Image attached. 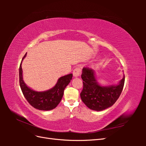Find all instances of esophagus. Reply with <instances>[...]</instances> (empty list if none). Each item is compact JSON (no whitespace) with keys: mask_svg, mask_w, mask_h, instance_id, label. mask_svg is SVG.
Instances as JSON below:
<instances>
[{"mask_svg":"<svg viewBox=\"0 0 146 146\" xmlns=\"http://www.w3.org/2000/svg\"><path fill=\"white\" fill-rule=\"evenodd\" d=\"M82 74V69L80 67H77L73 70V75L74 77L80 76Z\"/></svg>","mask_w":146,"mask_h":146,"instance_id":"obj_1","label":"esophagus"}]
</instances>
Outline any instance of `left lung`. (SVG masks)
Wrapping results in <instances>:
<instances>
[{"label": "left lung", "instance_id": "left-lung-1", "mask_svg": "<svg viewBox=\"0 0 146 146\" xmlns=\"http://www.w3.org/2000/svg\"><path fill=\"white\" fill-rule=\"evenodd\" d=\"M81 77L83 85L81 99L88 108L95 111L111 107L120 96L125 82L123 76L117 85L100 86L96 81L94 70L88 67L83 68Z\"/></svg>", "mask_w": 146, "mask_h": 146}]
</instances>
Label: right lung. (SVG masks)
<instances>
[{
    "label": "right lung",
    "mask_w": 146,
    "mask_h": 146,
    "mask_svg": "<svg viewBox=\"0 0 146 146\" xmlns=\"http://www.w3.org/2000/svg\"><path fill=\"white\" fill-rule=\"evenodd\" d=\"M25 54L19 66V85L22 92L28 102L39 110H51L56 107L63 98L65 88L69 83L72 78V74H69L60 77L55 86L52 89L42 92H38L30 89L24 83L23 78L22 61L25 58Z\"/></svg>",
    "instance_id": "1"
}]
</instances>
